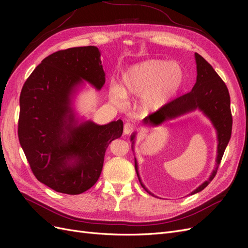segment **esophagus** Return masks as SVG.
I'll use <instances>...</instances> for the list:
<instances>
[{
  "instance_id": "obj_1",
  "label": "esophagus",
  "mask_w": 248,
  "mask_h": 248,
  "mask_svg": "<svg viewBox=\"0 0 248 248\" xmlns=\"http://www.w3.org/2000/svg\"><path fill=\"white\" fill-rule=\"evenodd\" d=\"M134 129H136V127H134L133 124H131V123H129V122L125 123V125H124V133H125V134H130V133H132V132L134 131Z\"/></svg>"
}]
</instances>
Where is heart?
I'll return each mask as SVG.
<instances>
[{
    "mask_svg": "<svg viewBox=\"0 0 248 248\" xmlns=\"http://www.w3.org/2000/svg\"><path fill=\"white\" fill-rule=\"evenodd\" d=\"M185 81L183 67L166 60H147L123 71L121 86L110 87V98L124 103L126 96L140 97V107L146 112L163 108L175 98Z\"/></svg>",
    "mask_w": 248,
    "mask_h": 248,
    "instance_id": "b5f03b06",
    "label": "heart"
}]
</instances>
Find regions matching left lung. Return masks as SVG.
<instances>
[{
	"instance_id": "left-lung-1",
	"label": "left lung",
	"mask_w": 248,
	"mask_h": 248,
	"mask_svg": "<svg viewBox=\"0 0 248 248\" xmlns=\"http://www.w3.org/2000/svg\"><path fill=\"white\" fill-rule=\"evenodd\" d=\"M194 58H196L198 76L196 84H194L191 91L170 101L168 106L160 110L155 111L144 119V124L146 125L159 126L162 123L169 121V120L176 119L198 109L202 111L213 124L217 134V141H218L215 168L209 179L206 180L204 183H202L190 194L202 191L215 177L224 150H226L231 139L232 125L230 94L226 84L219 78L218 74L215 72L213 67L204 58L197 54V52L194 54ZM130 140L132 141V151H134L133 146L134 141H136V133L131 134ZM134 166H136L137 175L142 188L155 197L141 182L139 174L137 158H134Z\"/></svg>"
}]
</instances>
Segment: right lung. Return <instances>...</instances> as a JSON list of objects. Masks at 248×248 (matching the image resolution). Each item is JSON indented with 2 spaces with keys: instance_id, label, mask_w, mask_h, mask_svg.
Segmentation results:
<instances>
[{
  "instance_id": "obj_1",
  "label": "right lung",
  "mask_w": 248,
  "mask_h": 248,
  "mask_svg": "<svg viewBox=\"0 0 248 248\" xmlns=\"http://www.w3.org/2000/svg\"><path fill=\"white\" fill-rule=\"evenodd\" d=\"M84 81L98 91L106 82L96 46L54 52L21 89L20 146L37 180L57 192L79 194L91 188L108 145L123 133L122 120L98 125L77 117L73 98Z\"/></svg>"
}]
</instances>
